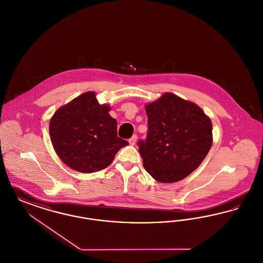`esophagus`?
I'll use <instances>...</instances> for the list:
<instances>
[{"instance_id": "esophagus-1", "label": "esophagus", "mask_w": 263, "mask_h": 263, "mask_svg": "<svg viewBox=\"0 0 263 263\" xmlns=\"http://www.w3.org/2000/svg\"><path fill=\"white\" fill-rule=\"evenodd\" d=\"M136 141H137V136L134 135V136H132V137L129 139V144H130L131 146H134V145L136 144Z\"/></svg>"}]
</instances>
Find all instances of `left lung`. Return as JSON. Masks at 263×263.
Instances as JSON below:
<instances>
[{
  "instance_id": "8db88e82",
  "label": "left lung",
  "mask_w": 263,
  "mask_h": 263,
  "mask_svg": "<svg viewBox=\"0 0 263 263\" xmlns=\"http://www.w3.org/2000/svg\"><path fill=\"white\" fill-rule=\"evenodd\" d=\"M145 109L148 135L138 143L145 170L163 183L185 178L211 149L210 117L194 102L172 92L145 104Z\"/></svg>"
}]
</instances>
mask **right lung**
Wrapping results in <instances>:
<instances>
[{"label":"right lung","mask_w":263,"mask_h":263,"mask_svg":"<svg viewBox=\"0 0 263 263\" xmlns=\"http://www.w3.org/2000/svg\"><path fill=\"white\" fill-rule=\"evenodd\" d=\"M95 91H87L56 110L49 134L63 163L77 172L91 174L112 163L116 153L128 142L117 136V122L110 106L100 104Z\"/></svg>","instance_id":"add662e5"}]
</instances>
